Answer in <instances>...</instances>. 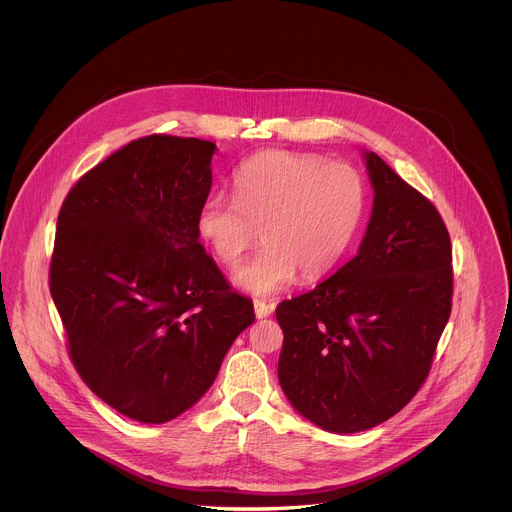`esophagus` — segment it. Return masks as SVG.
<instances>
[{"label":"esophagus","instance_id":"esophagus-1","mask_svg":"<svg viewBox=\"0 0 512 512\" xmlns=\"http://www.w3.org/2000/svg\"><path fill=\"white\" fill-rule=\"evenodd\" d=\"M272 311H274V307H272L270 303L260 301V299H254V313H256V317H258V319H266V317H270V315H272Z\"/></svg>","mask_w":512,"mask_h":512}]
</instances>
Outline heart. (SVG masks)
I'll return each instance as SVG.
<instances>
[{
    "mask_svg": "<svg viewBox=\"0 0 512 512\" xmlns=\"http://www.w3.org/2000/svg\"><path fill=\"white\" fill-rule=\"evenodd\" d=\"M234 191H211L197 213V232L224 266H240L234 284L252 295L288 288L297 274H329L353 244L365 215L361 173L347 163L301 151H262L234 173Z\"/></svg>",
    "mask_w": 512,
    "mask_h": 512,
    "instance_id": "1",
    "label": "heart"
}]
</instances>
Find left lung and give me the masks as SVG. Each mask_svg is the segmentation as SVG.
<instances>
[{
	"label": "left lung",
	"instance_id": "obj_1",
	"mask_svg": "<svg viewBox=\"0 0 512 512\" xmlns=\"http://www.w3.org/2000/svg\"><path fill=\"white\" fill-rule=\"evenodd\" d=\"M363 159L374 199L357 256L276 309L282 390L333 434L370 430L414 398L451 313V242L436 207L376 153Z\"/></svg>",
	"mask_w": 512,
	"mask_h": 512
}]
</instances>
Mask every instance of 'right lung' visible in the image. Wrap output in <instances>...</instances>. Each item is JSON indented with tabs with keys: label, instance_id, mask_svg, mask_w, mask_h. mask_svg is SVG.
Listing matches in <instances>:
<instances>
[{
	"label": "right lung",
	"instance_id": "right-lung-1",
	"mask_svg": "<svg viewBox=\"0 0 512 512\" xmlns=\"http://www.w3.org/2000/svg\"><path fill=\"white\" fill-rule=\"evenodd\" d=\"M217 146L147 136L98 163L67 195L51 295L74 366L116 412L165 424L211 388L254 323L199 242L197 213Z\"/></svg>",
	"mask_w": 512,
	"mask_h": 512
}]
</instances>
